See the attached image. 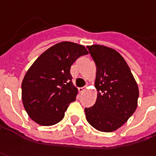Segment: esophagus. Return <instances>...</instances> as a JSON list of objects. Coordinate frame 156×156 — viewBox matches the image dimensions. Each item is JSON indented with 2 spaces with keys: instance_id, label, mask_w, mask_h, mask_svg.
I'll return each instance as SVG.
<instances>
[{
  "instance_id": "esophagus-1",
  "label": "esophagus",
  "mask_w": 156,
  "mask_h": 156,
  "mask_svg": "<svg viewBox=\"0 0 156 156\" xmlns=\"http://www.w3.org/2000/svg\"><path fill=\"white\" fill-rule=\"evenodd\" d=\"M85 89H86V87L84 86V87H81V88L78 89V90H79V92H80V93H83V91L85 90Z\"/></svg>"
}]
</instances>
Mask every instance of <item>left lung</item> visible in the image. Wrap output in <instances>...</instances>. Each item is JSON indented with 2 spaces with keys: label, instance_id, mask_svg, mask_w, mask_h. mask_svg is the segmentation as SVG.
Listing matches in <instances>:
<instances>
[{
  "label": "left lung",
  "instance_id": "1",
  "mask_svg": "<svg viewBox=\"0 0 156 156\" xmlns=\"http://www.w3.org/2000/svg\"><path fill=\"white\" fill-rule=\"evenodd\" d=\"M87 48L97 66L95 87L98 98L92 107L84 109L85 117L99 131H115L136 110L138 85L118 51L101 45Z\"/></svg>",
  "mask_w": 156,
  "mask_h": 156
}]
</instances>
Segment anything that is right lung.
<instances>
[{"label": "right lung", "instance_id": "add662e5", "mask_svg": "<svg viewBox=\"0 0 156 156\" xmlns=\"http://www.w3.org/2000/svg\"><path fill=\"white\" fill-rule=\"evenodd\" d=\"M88 51L83 46L64 41L48 48L34 62L21 83L22 103L32 120L51 126L64 118L78 95L70 69Z\"/></svg>", "mask_w": 156, "mask_h": 156}]
</instances>
